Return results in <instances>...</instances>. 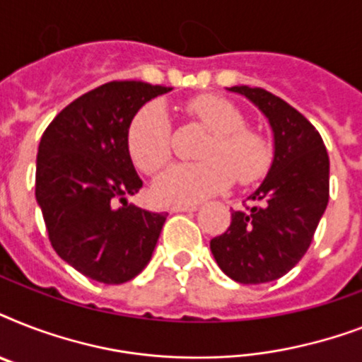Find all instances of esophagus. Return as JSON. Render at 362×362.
<instances>
[{
	"mask_svg": "<svg viewBox=\"0 0 362 362\" xmlns=\"http://www.w3.org/2000/svg\"><path fill=\"white\" fill-rule=\"evenodd\" d=\"M169 210L170 212H193L197 210V204H173Z\"/></svg>",
	"mask_w": 362,
	"mask_h": 362,
	"instance_id": "obj_1",
	"label": "esophagus"
}]
</instances>
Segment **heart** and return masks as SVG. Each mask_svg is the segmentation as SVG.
<instances>
[{"label":"heart","mask_w":362,"mask_h":362,"mask_svg":"<svg viewBox=\"0 0 362 362\" xmlns=\"http://www.w3.org/2000/svg\"><path fill=\"white\" fill-rule=\"evenodd\" d=\"M189 118L212 131L201 148L197 163H176L153 182V195L161 203L192 204L226 192L235 176L244 186L267 176L274 148L263 133L246 127V118L226 99L199 95L186 107ZM127 152L142 173H158L173 156V127L158 101L146 103L127 127Z\"/></svg>","instance_id":"obj_1"}]
</instances>
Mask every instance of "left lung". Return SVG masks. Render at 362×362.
<instances>
[{"label": "left lung", "mask_w": 362, "mask_h": 362, "mask_svg": "<svg viewBox=\"0 0 362 362\" xmlns=\"http://www.w3.org/2000/svg\"><path fill=\"white\" fill-rule=\"evenodd\" d=\"M229 90L269 118L274 159L250 195L257 206L235 210L229 229L210 240V250L231 280L264 284L287 274L308 252L329 203V156L317 129L284 99L263 88Z\"/></svg>", "instance_id": "obj_1"}]
</instances>
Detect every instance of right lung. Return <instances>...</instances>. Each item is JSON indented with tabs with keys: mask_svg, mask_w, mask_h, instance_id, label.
<instances>
[{
	"mask_svg": "<svg viewBox=\"0 0 362 362\" xmlns=\"http://www.w3.org/2000/svg\"><path fill=\"white\" fill-rule=\"evenodd\" d=\"M173 88L115 81L67 105L39 142L35 199L59 257L101 284L133 280L148 264L167 214L127 204L142 187L127 152L131 118Z\"/></svg>",
	"mask_w": 362,
	"mask_h": 362,
	"instance_id": "add662e5",
	"label": "right lung"
}]
</instances>
